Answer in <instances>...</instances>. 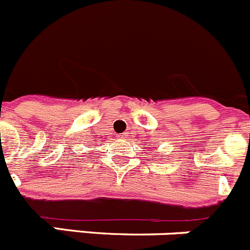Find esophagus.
I'll return each mask as SVG.
<instances>
[{
	"label": "esophagus",
	"mask_w": 250,
	"mask_h": 250,
	"mask_svg": "<svg viewBox=\"0 0 250 250\" xmlns=\"http://www.w3.org/2000/svg\"><path fill=\"white\" fill-rule=\"evenodd\" d=\"M118 138L119 139H125V138H126V134H120V135H119Z\"/></svg>",
	"instance_id": "34e87169"
}]
</instances>
